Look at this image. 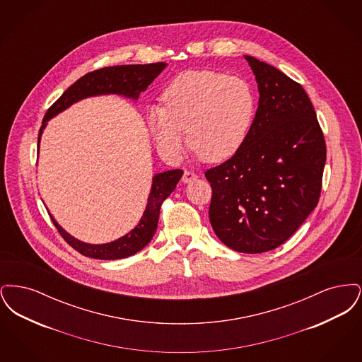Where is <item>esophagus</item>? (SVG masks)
Masks as SVG:
<instances>
[{
    "label": "esophagus",
    "instance_id": "obj_1",
    "mask_svg": "<svg viewBox=\"0 0 362 362\" xmlns=\"http://www.w3.org/2000/svg\"><path fill=\"white\" fill-rule=\"evenodd\" d=\"M198 176H197V173H192V171H185L183 173V177H182V182L183 183H189V182H192V180H195Z\"/></svg>",
    "mask_w": 362,
    "mask_h": 362
}]
</instances>
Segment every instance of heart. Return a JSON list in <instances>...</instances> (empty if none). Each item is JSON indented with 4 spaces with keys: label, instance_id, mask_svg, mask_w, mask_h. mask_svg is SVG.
<instances>
[{
    "label": "heart",
    "instance_id": "1",
    "mask_svg": "<svg viewBox=\"0 0 362 362\" xmlns=\"http://www.w3.org/2000/svg\"><path fill=\"white\" fill-rule=\"evenodd\" d=\"M164 104L148 107V126L164 155L179 156L187 145L210 163L238 155L251 134L258 99L247 80L216 70L176 76L163 93Z\"/></svg>",
    "mask_w": 362,
    "mask_h": 362
}]
</instances>
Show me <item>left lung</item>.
<instances>
[{"instance_id":"left-lung-1","label":"left lung","mask_w":362,"mask_h":362,"mask_svg":"<svg viewBox=\"0 0 362 362\" xmlns=\"http://www.w3.org/2000/svg\"><path fill=\"white\" fill-rule=\"evenodd\" d=\"M244 58L258 83L255 122L240 152L205 176L217 238L238 252L260 254L288 240L317 205L326 142L304 88L255 57Z\"/></svg>"}]
</instances>
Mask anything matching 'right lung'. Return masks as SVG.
Here are the masks:
<instances>
[{"mask_svg":"<svg viewBox=\"0 0 362 362\" xmlns=\"http://www.w3.org/2000/svg\"><path fill=\"white\" fill-rule=\"evenodd\" d=\"M165 68V62H157L146 65L110 66L86 73V76H83L73 86H70L62 93V96L47 110L43 124L39 130L37 148L40 145V138L43 134V130L47 126V122L57 117L59 112L69 108L71 104L77 103L86 98L102 95H118L137 102L139 93L146 90V88L153 83L156 77ZM182 175V170H171L156 173L152 179V189L148 197V204L141 220L129 233L111 243L89 244L78 240L58 224L50 213L49 214L61 236L84 257L100 260L127 258L137 254L138 251H141L152 240L157 229L161 204L171 195L173 189H176V185L180 180Z\"/></svg>","mask_w":362,"mask_h":362,"instance_id":"right-lung-1","label":"right lung"}]
</instances>
